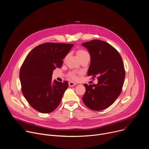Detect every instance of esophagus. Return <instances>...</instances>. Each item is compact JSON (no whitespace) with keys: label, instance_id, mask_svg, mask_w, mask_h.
I'll return each instance as SVG.
<instances>
[{"label":"esophagus","instance_id":"1","mask_svg":"<svg viewBox=\"0 0 149 149\" xmlns=\"http://www.w3.org/2000/svg\"><path fill=\"white\" fill-rule=\"evenodd\" d=\"M77 84L75 83V82H69V86L70 87H73L74 86H75Z\"/></svg>","mask_w":149,"mask_h":149}]
</instances>
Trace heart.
<instances>
[{
    "label": "heart",
    "mask_w": 149,
    "mask_h": 149,
    "mask_svg": "<svg viewBox=\"0 0 149 149\" xmlns=\"http://www.w3.org/2000/svg\"><path fill=\"white\" fill-rule=\"evenodd\" d=\"M77 54H78L81 60L84 58H90V55L89 52L88 51H87L86 50L79 49L77 51ZM67 57V56L65 58V59H66ZM68 77H70V79H73V80H77L78 79V77H77L76 73L74 71L70 72L68 74Z\"/></svg>",
    "instance_id": "heart-1"
}]
</instances>
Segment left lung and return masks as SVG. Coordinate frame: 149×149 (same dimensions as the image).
Segmentation results:
<instances>
[{"label":"left lung","mask_w":149,"mask_h":149,"mask_svg":"<svg viewBox=\"0 0 149 149\" xmlns=\"http://www.w3.org/2000/svg\"><path fill=\"white\" fill-rule=\"evenodd\" d=\"M91 56L88 76L98 79L97 84H84L86 93L82 101L94 111L108 108L120 95L125 78V70L118 52L109 43L93 39L82 44Z\"/></svg>","instance_id":"1"}]
</instances>
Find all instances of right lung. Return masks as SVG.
<instances>
[{
    "instance_id": "obj_1",
    "label": "right lung",
    "mask_w": 149,
    "mask_h": 149,
    "mask_svg": "<svg viewBox=\"0 0 149 149\" xmlns=\"http://www.w3.org/2000/svg\"><path fill=\"white\" fill-rule=\"evenodd\" d=\"M74 44L47 42L34 48L21 66V90L31 107L42 113L54 111L60 104L68 82L52 81L53 71L60 68L62 59Z\"/></svg>"
}]
</instances>
